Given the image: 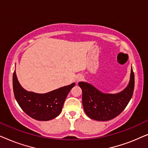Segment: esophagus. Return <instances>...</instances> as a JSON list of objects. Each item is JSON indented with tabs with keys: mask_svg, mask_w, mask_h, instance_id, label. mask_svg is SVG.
I'll list each match as a JSON object with an SVG mask.
<instances>
[{
	"mask_svg": "<svg viewBox=\"0 0 148 148\" xmlns=\"http://www.w3.org/2000/svg\"><path fill=\"white\" fill-rule=\"evenodd\" d=\"M83 79H84V77L82 75H79L77 77V78H76L77 82H80V81H82Z\"/></svg>",
	"mask_w": 148,
	"mask_h": 148,
	"instance_id": "obj_1",
	"label": "esophagus"
}]
</instances>
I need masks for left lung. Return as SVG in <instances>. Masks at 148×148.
I'll use <instances>...</instances> for the list:
<instances>
[{"instance_id": "8db88e82", "label": "left lung", "mask_w": 148, "mask_h": 148, "mask_svg": "<svg viewBox=\"0 0 148 148\" xmlns=\"http://www.w3.org/2000/svg\"><path fill=\"white\" fill-rule=\"evenodd\" d=\"M82 90V103L88 117L99 121H109L121 114L132 98L135 76L131 67L128 86L117 94H104L86 82H79Z\"/></svg>"}]
</instances>
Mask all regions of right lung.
Here are the masks:
<instances>
[{
    "mask_svg": "<svg viewBox=\"0 0 148 148\" xmlns=\"http://www.w3.org/2000/svg\"><path fill=\"white\" fill-rule=\"evenodd\" d=\"M75 84L62 87L46 94L28 92L18 82L15 71L13 76L14 96L22 110L36 120H52L61 112L64 100Z\"/></svg>",
    "mask_w": 148,
    "mask_h": 148,
    "instance_id": "right-lung-1",
    "label": "right lung"
}]
</instances>
